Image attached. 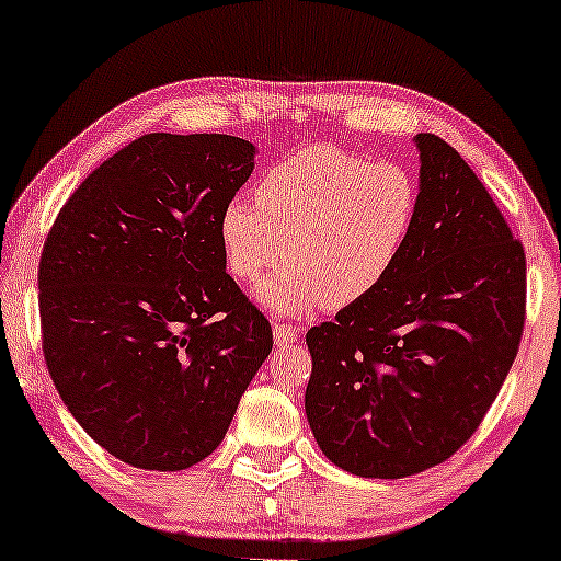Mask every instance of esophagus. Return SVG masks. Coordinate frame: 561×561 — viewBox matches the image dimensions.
Masks as SVG:
<instances>
[{"instance_id":"obj_1","label":"esophagus","mask_w":561,"mask_h":561,"mask_svg":"<svg viewBox=\"0 0 561 561\" xmlns=\"http://www.w3.org/2000/svg\"><path fill=\"white\" fill-rule=\"evenodd\" d=\"M304 334L301 327H290V324H275L273 327V340L278 347H288V344L298 342V336Z\"/></svg>"}]
</instances>
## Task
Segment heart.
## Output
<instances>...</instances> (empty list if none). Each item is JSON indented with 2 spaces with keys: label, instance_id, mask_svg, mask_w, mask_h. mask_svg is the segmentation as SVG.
<instances>
[{
  "label": "heart",
  "instance_id": "1",
  "mask_svg": "<svg viewBox=\"0 0 561 561\" xmlns=\"http://www.w3.org/2000/svg\"><path fill=\"white\" fill-rule=\"evenodd\" d=\"M416 209V181L403 165L313 145L265 173L257 204L225 206L219 240L229 273L244 283H257L286 252L290 263L257 298L283 317H301L370 296L409 242Z\"/></svg>",
  "mask_w": 561,
  "mask_h": 561
}]
</instances>
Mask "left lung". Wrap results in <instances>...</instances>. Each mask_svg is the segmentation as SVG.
<instances>
[{
  "mask_svg": "<svg viewBox=\"0 0 561 561\" xmlns=\"http://www.w3.org/2000/svg\"><path fill=\"white\" fill-rule=\"evenodd\" d=\"M413 140L419 209L393 271L306 334L313 439L359 478H409L455 455L524 334V244L451 145L428 133Z\"/></svg>",
  "mask_w": 561,
  "mask_h": 561,
  "instance_id": "1",
  "label": "left lung"
}]
</instances>
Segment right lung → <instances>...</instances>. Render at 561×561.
Listing matches in <instances>:
<instances>
[{"label":"right lung","instance_id":"1","mask_svg":"<svg viewBox=\"0 0 561 561\" xmlns=\"http://www.w3.org/2000/svg\"><path fill=\"white\" fill-rule=\"evenodd\" d=\"M252 168L242 137L142 135L89 173L43 244L50 378L83 432L140 470L209 457L273 350L219 240Z\"/></svg>","mask_w":561,"mask_h":561}]
</instances>
